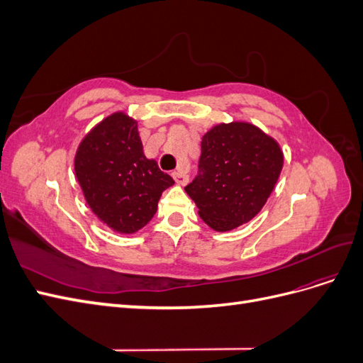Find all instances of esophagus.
Listing matches in <instances>:
<instances>
[{
    "instance_id": "obj_1",
    "label": "esophagus",
    "mask_w": 363,
    "mask_h": 363,
    "mask_svg": "<svg viewBox=\"0 0 363 363\" xmlns=\"http://www.w3.org/2000/svg\"><path fill=\"white\" fill-rule=\"evenodd\" d=\"M172 177H174L175 183L180 184V186H184L186 183H188V180H189L188 175H186V174H184V172H182V171H175V172H172Z\"/></svg>"
}]
</instances>
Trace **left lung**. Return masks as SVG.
I'll return each mask as SVG.
<instances>
[{
    "instance_id": "1",
    "label": "left lung",
    "mask_w": 363,
    "mask_h": 363,
    "mask_svg": "<svg viewBox=\"0 0 363 363\" xmlns=\"http://www.w3.org/2000/svg\"><path fill=\"white\" fill-rule=\"evenodd\" d=\"M281 168L276 139L250 123H223L203 136L200 172L184 191L208 227L230 232L262 211Z\"/></svg>"
}]
</instances>
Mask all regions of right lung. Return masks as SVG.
I'll list each match as a JSON object with an SVG mask.
<instances>
[{
	"instance_id": "right-lung-1",
	"label": "right lung",
	"mask_w": 363,
	"mask_h": 363,
	"mask_svg": "<svg viewBox=\"0 0 363 363\" xmlns=\"http://www.w3.org/2000/svg\"><path fill=\"white\" fill-rule=\"evenodd\" d=\"M74 171L91 211L123 235L145 227L162 192L174 184L155 159L145 157L138 121L124 112L108 115L83 138Z\"/></svg>"
}]
</instances>
